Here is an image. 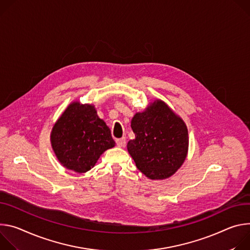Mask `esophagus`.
Returning <instances> with one entry per match:
<instances>
[{"label": "esophagus", "mask_w": 250, "mask_h": 250, "mask_svg": "<svg viewBox=\"0 0 250 250\" xmlns=\"http://www.w3.org/2000/svg\"><path fill=\"white\" fill-rule=\"evenodd\" d=\"M116 144H117L118 147L123 148V147H125V145H126V139H125V138H120V139H117V140H116Z\"/></svg>", "instance_id": "esophagus-1"}]
</instances>
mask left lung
Instances as JSON below:
<instances>
[{
  "label": "left lung",
  "instance_id": "left-lung-1",
  "mask_svg": "<svg viewBox=\"0 0 250 250\" xmlns=\"http://www.w3.org/2000/svg\"><path fill=\"white\" fill-rule=\"evenodd\" d=\"M135 139L127 150L136 167L151 180L172 177L184 164L188 151L185 121L161 99L151 102L131 120Z\"/></svg>",
  "mask_w": 250,
  "mask_h": 250
}]
</instances>
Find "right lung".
Segmentation results:
<instances>
[{
	"instance_id": "add662e5",
	"label": "right lung",
	"mask_w": 250,
	"mask_h": 250,
	"mask_svg": "<svg viewBox=\"0 0 250 250\" xmlns=\"http://www.w3.org/2000/svg\"><path fill=\"white\" fill-rule=\"evenodd\" d=\"M51 148L64 168L75 173L92 169L100 156L115 142L93 104L72 101L50 132Z\"/></svg>"
}]
</instances>
